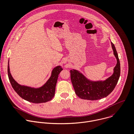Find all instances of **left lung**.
<instances>
[{
	"mask_svg": "<svg viewBox=\"0 0 134 134\" xmlns=\"http://www.w3.org/2000/svg\"><path fill=\"white\" fill-rule=\"evenodd\" d=\"M111 43L117 63L112 75L106 80L92 81L78 70L72 69L70 70L71 80L75 93L80 98L92 101L100 100L107 97L114 89L120 76L121 67L115 47L112 42Z\"/></svg>",
	"mask_w": 134,
	"mask_h": 134,
	"instance_id": "left-lung-1",
	"label": "left lung"
}]
</instances>
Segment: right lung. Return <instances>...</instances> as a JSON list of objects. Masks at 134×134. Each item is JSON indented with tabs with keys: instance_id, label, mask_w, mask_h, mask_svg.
I'll return each mask as SVG.
<instances>
[{
	"instance_id": "right-lung-1",
	"label": "right lung",
	"mask_w": 134,
	"mask_h": 134,
	"mask_svg": "<svg viewBox=\"0 0 134 134\" xmlns=\"http://www.w3.org/2000/svg\"><path fill=\"white\" fill-rule=\"evenodd\" d=\"M63 69L60 66L54 68L47 81L41 87L34 88L19 84L12 77L8 64V75L10 83L16 93L23 99L33 103H45L52 100L55 95L58 75Z\"/></svg>"
}]
</instances>
